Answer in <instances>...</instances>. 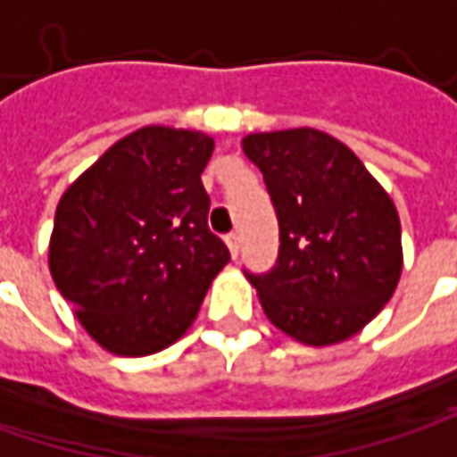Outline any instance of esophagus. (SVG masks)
<instances>
[{"label": "esophagus", "mask_w": 457, "mask_h": 457, "mask_svg": "<svg viewBox=\"0 0 457 457\" xmlns=\"http://www.w3.org/2000/svg\"><path fill=\"white\" fill-rule=\"evenodd\" d=\"M226 246H228L231 257L237 260V257H239V234H228V237H226Z\"/></svg>", "instance_id": "obj_1"}]
</instances>
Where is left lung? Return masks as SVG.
<instances>
[{
  "instance_id": "obj_1",
  "label": "left lung",
  "mask_w": 457,
  "mask_h": 457,
  "mask_svg": "<svg viewBox=\"0 0 457 457\" xmlns=\"http://www.w3.org/2000/svg\"><path fill=\"white\" fill-rule=\"evenodd\" d=\"M241 149L262 171L280 223L278 264L246 275L264 316L308 347L350 339L399 286L401 220L391 195L316 128L249 133Z\"/></svg>"
}]
</instances>
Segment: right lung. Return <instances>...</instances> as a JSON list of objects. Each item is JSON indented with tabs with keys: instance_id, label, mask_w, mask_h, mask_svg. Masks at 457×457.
Here are the masks:
<instances>
[{
	"instance_id": "1",
	"label": "right lung",
	"mask_w": 457,
	"mask_h": 457,
	"mask_svg": "<svg viewBox=\"0 0 457 457\" xmlns=\"http://www.w3.org/2000/svg\"><path fill=\"white\" fill-rule=\"evenodd\" d=\"M213 146L200 130L138 128L61 195L48 267L107 353L144 357L174 345L231 260L208 228L200 182Z\"/></svg>"
}]
</instances>
